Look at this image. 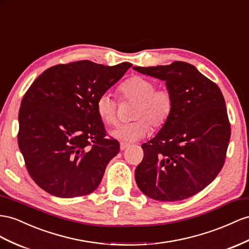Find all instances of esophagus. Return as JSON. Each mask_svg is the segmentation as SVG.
<instances>
[{"label": "esophagus", "mask_w": 249, "mask_h": 249, "mask_svg": "<svg viewBox=\"0 0 249 249\" xmlns=\"http://www.w3.org/2000/svg\"><path fill=\"white\" fill-rule=\"evenodd\" d=\"M129 144L128 143H125V142H121L120 143V148L121 150H125L127 147H128Z\"/></svg>", "instance_id": "34e87169"}]
</instances>
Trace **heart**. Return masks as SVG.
<instances>
[{"mask_svg":"<svg viewBox=\"0 0 249 249\" xmlns=\"http://www.w3.org/2000/svg\"><path fill=\"white\" fill-rule=\"evenodd\" d=\"M122 101L135 102L132 122L123 124L111 132L120 141L133 142L144 138L150 125L159 129L168 122L174 111V97L167 89H157L156 83L143 75H132L119 86ZM100 119L109 126L118 123V102L109 93H102L95 102Z\"/></svg>","mask_w":249,"mask_h":249,"instance_id":"b5f03b06","label":"heart"}]
</instances>
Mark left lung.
<instances>
[{"instance_id": "8db88e82", "label": "left lung", "mask_w": 249, "mask_h": 249, "mask_svg": "<svg viewBox=\"0 0 249 249\" xmlns=\"http://www.w3.org/2000/svg\"><path fill=\"white\" fill-rule=\"evenodd\" d=\"M133 69L166 81L174 97L168 122L142 145L136 182L154 200L187 199L212 183L225 163L231 131L224 97L215 83L186 62Z\"/></svg>"}]
</instances>
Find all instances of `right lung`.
Segmentation results:
<instances>
[{
	"mask_svg": "<svg viewBox=\"0 0 249 249\" xmlns=\"http://www.w3.org/2000/svg\"><path fill=\"white\" fill-rule=\"evenodd\" d=\"M131 66L76 61L50 67L35 80L21 102L18 143L37 186L60 197L98 188L120 144L107 138L95 102Z\"/></svg>",
	"mask_w": 249,
	"mask_h": 249,
	"instance_id": "obj_1",
	"label": "right lung"
}]
</instances>
